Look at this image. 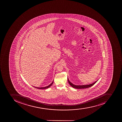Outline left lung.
<instances>
[{"label":"left lung","mask_w":122,"mask_h":122,"mask_svg":"<svg viewBox=\"0 0 122 122\" xmlns=\"http://www.w3.org/2000/svg\"><path fill=\"white\" fill-rule=\"evenodd\" d=\"M67 80H68V82L69 83L70 86H72V87L74 88H77V89H82V88L84 89V88H88L90 87L91 86H93V85L95 84L97 82V81H98V80H97V81H96V82L92 83V84H90L84 85H75L74 84H72L71 82H70L68 77H67Z\"/></svg>","instance_id":"left-lung-1"}]
</instances>
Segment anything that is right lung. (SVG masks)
Listing matches in <instances>:
<instances>
[{"label":"right lung","mask_w":122,"mask_h":122,"mask_svg":"<svg viewBox=\"0 0 122 122\" xmlns=\"http://www.w3.org/2000/svg\"><path fill=\"white\" fill-rule=\"evenodd\" d=\"M53 81H53V82H52L50 84V85H49V86H45V87H35V86H34V87L36 88H38V89H46V88H48L50 87L51 86L52 84H53Z\"/></svg>","instance_id":"obj_1"}]
</instances>
